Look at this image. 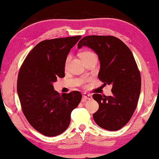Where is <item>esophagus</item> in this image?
<instances>
[{
    "label": "esophagus",
    "instance_id": "esophagus-1",
    "mask_svg": "<svg viewBox=\"0 0 159 159\" xmlns=\"http://www.w3.org/2000/svg\"><path fill=\"white\" fill-rule=\"evenodd\" d=\"M92 98V95H90V94H88V93H84L83 95V99L84 101H87V100H89Z\"/></svg>",
    "mask_w": 159,
    "mask_h": 159
}]
</instances>
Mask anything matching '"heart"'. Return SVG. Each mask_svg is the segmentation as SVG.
<instances>
[{
  "label": "heart",
  "mask_w": 159,
  "mask_h": 159,
  "mask_svg": "<svg viewBox=\"0 0 159 159\" xmlns=\"http://www.w3.org/2000/svg\"><path fill=\"white\" fill-rule=\"evenodd\" d=\"M80 58H81L82 60H83V59L91 57V56H95V55L93 52H90V51H84V52H83L80 53ZM69 59H70V55H69L68 57H67L66 59V61H65V64H66V65L67 64V62H68V61H69Z\"/></svg>",
  "instance_id": "b5f03b06"
}]
</instances>
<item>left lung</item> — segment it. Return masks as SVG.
<instances>
[{"label": "left lung", "mask_w": 159, "mask_h": 159, "mask_svg": "<svg viewBox=\"0 0 159 159\" xmlns=\"http://www.w3.org/2000/svg\"><path fill=\"white\" fill-rule=\"evenodd\" d=\"M91 48L98 55L100 70L98 78L104 85H111V96L94 94L99 109L93 118L99 127L115 131L123 128L135 110L141 90V76L129 48L112 36H88L80 40L78 48Z\"/></svg>", "instance_id": "left-lung-1"}]
</instances>
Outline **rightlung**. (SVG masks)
Segmentation results:
<instances>
[{"instance_id": "obj_1", "label": "right lung", "mask_w": 159, "mask_h": 159, "mask_svg": "<svg viewBox=\"0 0 159 159\" xmlns=\"http://www.w3.org/2000/svg\"><path fill=\"white\" fill-rule=\"evenodd\" d=\"M80 36L45 40L26 56L18 74L17 93L21 109L30 125L48 137L68 128L71 113L81 100L79 91L60 95L52 83L64 78L65 61Z\"/></svg>"}]
</instances>
